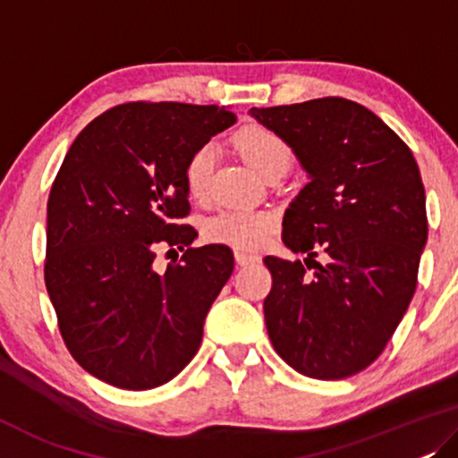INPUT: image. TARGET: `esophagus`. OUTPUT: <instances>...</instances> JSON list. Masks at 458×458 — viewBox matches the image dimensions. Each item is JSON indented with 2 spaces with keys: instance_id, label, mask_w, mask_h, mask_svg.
<instances>
[{
  "instance_id": "34e87169",
  "label": "esophagus",
  "mask_w": 458,
  "mask_h": 458,
  "mask_svg": "<svg viewBox=\"0 0 458 458\" xmlns=\"http://www.w3.org/2000/svg\"><path fill=\"white\" fill-rule=\"evenodd\" d=\"M234 259L241 267H247V266H255V263H259L261 257L249 255V253H234Z\"/></svg>"
}]
</instances>
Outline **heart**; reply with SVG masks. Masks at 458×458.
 Listing matches in <instances>:
<instances>
[{
	"label": "heart",
	"mask_w": 458,
	"mask_h": 458,
	"mask_svg": "<svg viewBox=\"0 0 458 458\" xmlns=\"http://www.w3.org/2000/svg\"><path fill=\"white\" fill-rule=\"evenodd\" d=\"M234 145L259 176L266 178L276 170H284L291 165L293 153L286 140L269 131L266 126H244L236 132ZM216 147L205 143L191 153L184 164V186L189 195L197 201L208 197L211 172H214ZM278 226V217L267 209H230L209 217L203 226V236L214 244H224L234 250H257L269 241Z\"/></svg>",
	"instance_id": "obj_1"
}]
</instances>
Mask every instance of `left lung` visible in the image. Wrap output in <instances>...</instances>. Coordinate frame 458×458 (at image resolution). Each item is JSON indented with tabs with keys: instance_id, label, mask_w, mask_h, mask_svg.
Returning <instances> with one entry per match:
<instances>
[{
	"instance_id": "1",
	"label": "left lung",
	"mask_w": 458,
	"mask_h": 458,
	"mask_svg": "<svg viewBox=\"0 0 458 458\" xmlns=\"http://www.w3.org/2000/svg\"><path fill=\"white\" fill-rule=\"evenodd\" d=\"M309 174L282 241L305 263L266 257L269 340L302 376L343 379L388 344L417 288L428 241L413 153L376 114L343 98L250 109ZM319 252L326 264L314 261ZM315 268V273H307Z\"/></svg>"
}]
</instances>
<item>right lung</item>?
<instances>
[{"label":"right lung","instance_id":"right-lung-1","mask_svg":"<svg viewBox=\"0 0 458 458\" xmlns=\"http://www.w3.org/2000/svg\"><path fill=\"white\" fill-rule=\"evenodd\" d=\"M234 122L217 106L122 103L82 128L51 184L45 286L70 355L115 388H157L201 346L232 250L186 249L164 274L153 259L195 241L184 164Z\"/></svg>","mask_w":458,"mask_h":458}]
</instances>
